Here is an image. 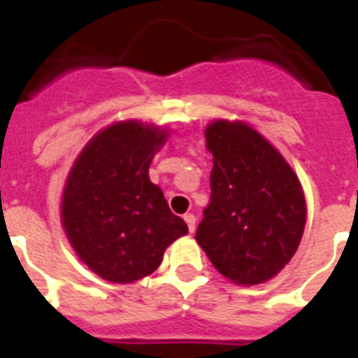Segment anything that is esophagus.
Here are the masks:
<instances>
[{"label":"esophagus","instance_id":"34e87169","mask_svg":"<svg viewBox=\"0 0 358 358\" xmlns=\"http://www.w3.org/2000/svg\"><path fill=\"white\" fill-rule=\"evenodd\" d=\"M185 222H186V226H188L189 233H194V231H195V217H194V215L186 213L185 215Z\"/></svg>","mask_w":358,"mask_h":358}]
</instances>
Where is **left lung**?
Wrapping results in <instances>:
<instances>
[{"mask_svg": "<svg viewBox=\"0 0 358 358\" xmlns=\"http://www.w3.org/2000/svg\"><path fill=\"white\" fill-rule=\"evenodd\" d=\"M213 156L210 204L195 240L218 273L238 285L276 276L301 242L305 195L280 152L242 122L206 129Z\"/></svg>", "mask_w": 358, "mask_h": 358, "instance_id": "8db88e82", "label": "left lung"}]
</instances>
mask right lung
I'll list each match as a JSON object with an SVG mask.
<instances>
[{"label":"right lung","mask_w":358,"mask_h":358,"mask_svg":"<svg viewBox=\"0 0 358 358\" xmlns=\"http://www.w3.org/2000/svg\"><path fill=\"white\" fill-rule=\"evenodd\" d=\"M166 132L118 122L98 132L73 164L62 224L87 267L113 283H132L159 267L164 249L188 233L170 211L148 166Z\"/></svg>","instance_id":"obj_1"}]
</instances>
